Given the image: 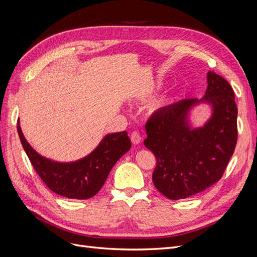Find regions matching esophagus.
Segmentation results:
<instances>
[{
	"label": "esophagus",
	"instance_id": "1",
	"mask_svg": "<svg viewBox=\"0 0 257 257\" xmlns=\"http://www.w3.org/2000/svg\"><path fill=\"white\" fill-rule=\"evenodd\" d=\"M130 139H131V142L132 143H134L135 145H138L141 142V135L139 134L138 131H134L130 135Z\"/></svg>",
	"mask_w": 257,
	"mask_h": 257
}]
</instances>
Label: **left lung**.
Segmentation results:
<instances>
[{
	"instance_id": "1",
	"label": "left lung",
	"mask_w": 257,
	"mask_h": 257,
	"mask_svg": "<svg viewBox=\"0 0 257 257\" xmlns=\"http://www.w3.org/2000/svg\"><path fill=\"white\" fill-rule=\"evenodd\" d=\"M205 96L184 99L157 110L145 125L146 148L155 155V187L171 200L187 198L221 179L237 144V105L228 82L214 71L207 73ZM198 102L213 106L211 119L192 130L187 114Z\"/></svg>"
}]
</instances>
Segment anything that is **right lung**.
Masks as SVG:
<instances>
[{"label":"right lung","mask_w":257,"mask_h":257,"mask_svg":"<svg viewBox=\"0 0 257 257\" xmlns=\"http://www.w3.org/2000/svg\"><path fill=\"white\" fill-rule=\"evenodd\" d=\"M18 134L33 168L54 193L76 200H86L98 193L114 164L131 147L126 131L105 136L93 153L70 163L55 162L37 154L23 137L18 120Z\"/></svg>","instance_id":"add662e5"}]
</instances>
